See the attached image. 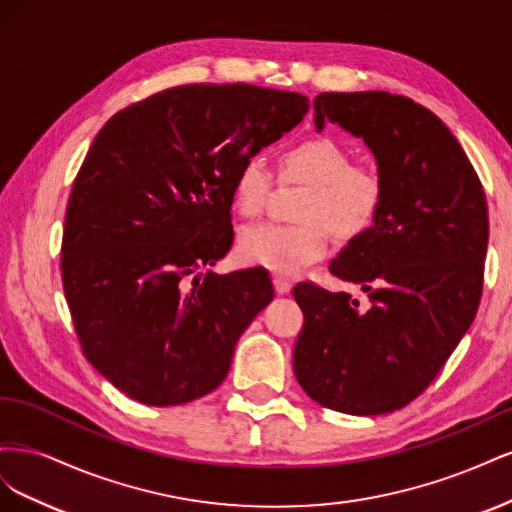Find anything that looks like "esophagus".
Segmentation results:
<instances>
[{"instance_id":"34e87169","label":"esophagus","mask_w":512,"mask_h":512,"mask_svg":"<svg viewBox=\"0 0 512 512\" xmlns=\"http://www.w3.org/2000/svg\"><path fill=\"white\" fill-rule=\"evenodd\" d=\"M273 288H275L277 294H288L290 288H292V284L286 280V277L275 275V277H273Z\"/></svg>"}]
</instances>
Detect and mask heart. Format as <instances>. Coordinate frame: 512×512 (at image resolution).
Wrapping results in <instances>:
<instances>
[{"label":"heart","mask_w":512,"mask_h":512,"mask_svg":"<svg viewBox=\"0 0 512 512\" xmlns=\"http://www.w3.org/2000/svg\"><path fill=\"white\" fill-rule=\"evenodd\" d=\"M284 183H305L299 207L301 224H252L239 232L237 254L247 265L275 273H299L322 260L329 232L339 243H352L376 226L386 181L371 164H352V151L331 136H309L284 147L277 156ZM273 173L258 158L239 164L232 179V205L254 218L267 205Z\"/></svg>","instance_id":"obj_1"}]
</instances>
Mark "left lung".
Listing matches in <instances>:
<instances>
[{"mask_svg": "<svg viewBox=\"0 0 512 512\" xmlns=\"http://www.w3.org/2000/svg\"><path fill=\"white\" fill-rule=\"evenodd\" d=\"M316 128L339 123L374 151L386 181L376 226L331 262L348 292L294 286L303 329L292 367L320 406L376 416L408 406L440 374L483 294L489 215L466 151L429 108L389 91L320 94Z\"/></svg>", "mask_w": 512, "mask_h": 512, "instance_id": "obj_1", "label": "left lung"}]
</instances>
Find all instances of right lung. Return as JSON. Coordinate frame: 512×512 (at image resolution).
Listing matches in <instances>:
<instances>
[{"label":"right lung","mask_w":512,"mask_h":512,"mask_svg":"<svg viewBox=\"0 0 512 512\" xmlns=\"http://www.w3.org/2000/svg\"><path fill=\"white\" fill-rule=\"evenodd\" d=\"M309 111L294 91L179 85L121 108L72 183L61 282L87 361L147 406L218 389L273 286L215 265L232 245V179Z\"/></svg>","instance_id":"right-lung-1"}]
</instances>
